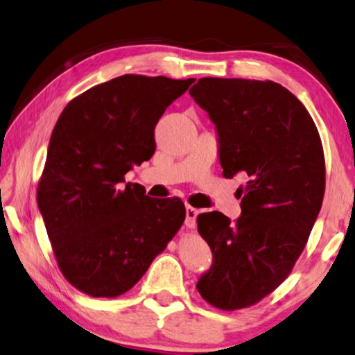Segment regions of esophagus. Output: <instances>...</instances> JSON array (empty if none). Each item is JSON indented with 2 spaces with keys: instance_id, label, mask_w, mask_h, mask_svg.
Masks as SVG:
<instances>
[{
  "instance_id": "obj_1",
  "label": "esophagus",
  "mask_w": 355,
  "mask_h": 355,
  "mask_svg": "<svg viewBox=\"0 0 355 355\" xmlns=\"http://www.w3.org/2000/svg\"><path fill=\"white\" fill-rule=\"evenodd\" d=\"M185 212H187V218H185V226L190 227V229H195L196 218H198V215H200V210L191 207V206H187V207H185Z\"/></svg>"
}]
</instances>
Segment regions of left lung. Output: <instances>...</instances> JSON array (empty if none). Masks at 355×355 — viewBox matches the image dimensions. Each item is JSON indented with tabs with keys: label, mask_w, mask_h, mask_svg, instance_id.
Segmentation results:
<instances>
[{
	"label": "left lung",
	"mask_w": 355,
	"mask_h": 355,
	"mask_svg": "<svg viewBox=\"0 0 355 355\" xmlns=\"http://www.w3.org/2000/svg\"><path fill=\"white\" fill-rule=\"evenodd\" d=\"M190 95L216 124L223 176H248L237 223L221 212L198 216L214 252L198 291L232 312L262 301L293 270L324 196V151L307 109L281 84L201 78Z\"/></svg>",
	"instance_id": "obj_1"
}]
</instances>
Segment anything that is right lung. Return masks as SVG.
<instances>
[{"instance_id": "obj_1", "label": "right lung", "mask_w": 355, "mask_h": 355, "mask_svg": "<svg viewBox=\"0 0 355 355\" xmlns=\"http://www.w3.org/2000/svg\"><path fill=\"white\" fill-rule=\"evenodd\" d=\"M195 79L123 74L73 98L49 140L37 204L62 275L93 297L126 293L185 220L179 198L124 182L155 151L154 128Z\"/></svg>"}]
</instances>
